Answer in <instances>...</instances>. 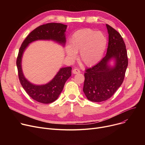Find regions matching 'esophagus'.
I'll list each match as a JSON object with an SVG mask.
<instances>
[{"label": "esophagus", "mask_w": 145, "mask_h": 145, "mask_svg": "<svg viewBox=\"0 0 145 145\" xmlns=\"http://www.w3.org/2000/svg\"><path fill=\"white\" fill-rule=\"evenodd\" d=\"M72 72L73 74H78V73H80V70L78 69H73V71H72Z\"/></svg>", "instance_id": "1"}]
</instances>
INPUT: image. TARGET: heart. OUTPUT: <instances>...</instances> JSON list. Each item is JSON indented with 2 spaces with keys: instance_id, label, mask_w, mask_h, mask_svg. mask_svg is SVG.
Returning <instances> with one entry per match:
<instances>
[{
  "instance_id": "heart-1",
  "label": "heart",
  "mask_w": 145,
  "mask_h": 145,
  "mask_svg": "<svg viewBox=\"0 0 145 145\" xmlns=\"http://www.w3.org/2000/svg\"><path fill=\"white\" fill-rule=\"evenodd\" d=\"M106 45L107 39L102 32L86 28L73 33L65 50L67 57L72 60L79 52L80 62L87 66H92L102 58Z\"/></svg>"
}]
</instances>
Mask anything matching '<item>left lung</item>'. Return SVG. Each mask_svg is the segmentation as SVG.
Returning <instances> with one entry per match:
<instances>
[{"mask_svg": "<svg viewBox=\"0 0 145 145\" xmlns=\"http://www.w3.org/2000/svg\"><path fill=\"white\" fill-rule=\"evenodd\" d=\"M109 43L106 56L94 66L85 71L83 91L88 100L101 102L108 100L122 84L128 65L126 45L120 33L106 24ZM115 65H109L110 60Z\"/></svg>", "mask_w": 145, "mask_h": 145, "instance_id": "left-lung-1", "label": "left lung"}]
</instances>
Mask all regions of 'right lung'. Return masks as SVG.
<instances>
[{
    "mask_svg": "<svg viewBox=\"0 0 145 145\" xmlns=\"http://www.w3.org/2000/svg\"><path fill=\"white\" fill-rule=\"evenodd\" d=\"M67 25L58 23H49L36 27L26 37L19 49L16 60L18 76L22 87L35 101L42 103H50L58 98L66 80L72 75V67H62L53 79L45 85H36L28 81L22 72V59L29 43L39 40H52L63 46L66 43L65 32Z\"/></svg>",
    "mask_w": 145,
    "mask_h": 145,
    "instance_id": "1",
    "label": "right lung"
}]
</instances>
